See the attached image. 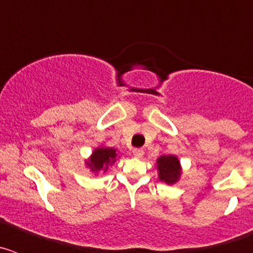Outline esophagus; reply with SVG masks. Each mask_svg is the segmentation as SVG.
Returning a JSON list of instances; mask_svg holds the SVG:
<instances>
[{
    "label": "esophagus",
    "instance_id": "1",
    "mask_svg": "<svg viewBox=\"0 0 253 253\" xmlns=\"http://www.w3.org/2000/svg\"><path fill=\"white\" fill-rule=\"evenodd\" d=\"M144 154V151L140 148H137V149H133V156L134 157H137V158H140Z\"/></svg>",
    "mask_w": 253,
    "mask_h": 253
}]
</instances>
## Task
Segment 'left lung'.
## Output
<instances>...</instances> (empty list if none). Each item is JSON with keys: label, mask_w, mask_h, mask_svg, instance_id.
<instances>
[{"label": "left lung", "mask_w": 253, "mask_h": 253, "mask_svg": "<svg viewBox=\"0 0 253 253\" xmlns=\"http://www.w3.org/2000/svg\"><path fill=\"white\" fill-rule=\"evenodd\" d=\"M156 169L160 181L167 185H175L182 175V167L180 160L175 154H163L156 161Z\"/></svg>", "instance_id": "8db88e82"}]
</instances>
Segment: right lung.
<instances>
[{"mask_svg": "<svg viewBox=\"0 0 253 253\" xmlns=\"http://www.w3.org/2000/svg\"><path fill=\"white\" fill-rule=\"evenodd\" d=\"M119 157L118 149L101 144L100 147H96L93 149L90 157L84 161V165L87 169H90L92 173L99 175L100 172H106L110 169Z\"/></svg>", "mask_w": 253, "mask_h": 253, "instance_id": "1", "label": "right lung"}]
</instances>
